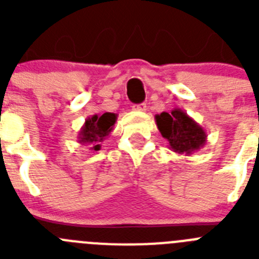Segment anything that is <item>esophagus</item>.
<instances>
[{"label":"esophagus","mask_w":259,"mask_h":259,"mask_svg":"<svg viewBox=\"0 0 259 259\" xmlns=\"http://www.w3.org/2000/svg\"><path fill=\"white\" fill-rule=\"evenodd\" d=\"M134 110H137V111H146V104L135 105Z\"/></svg>","instance_id":"esophagus-1"}]
</instances>
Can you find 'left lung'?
<instances>
[{
	"label": "left lung",
	"mask_w": 259,
	"mask_h": 259,
	"mask_svg": "<svg viewBox=\"0 0 259 259\" xmlns=\"http://www.w3.org/2000/svg\"><path fill=\"white\" fill-rule=\"evenodd\" d=\"M155 123L162 136L168 141V149L178 154H193L207 141L205 130L180 109L157 114Z\"/></svg>",
	"instance_id": "obj_1"
}]
</instances>
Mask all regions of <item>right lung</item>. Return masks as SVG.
I'll return each instance as SVG.
<instances>
[{
	"label": "right lung",
	"mask_w": 259,
	"mask_h": 259,
	"mask_svg": "<svg viewBox=\"0 0 259 259\" xmlns=\"http://www.w3.org/2000/svg\"><path fill=\"white\" fill-rule=\"evenodd\" d=\"M116 116L118 115L114 113H104L101 115L95 114L87 118L77 135V143L81 145H91L92 150L101 149V143L114 130Z\"/></svg>",
	"instance_id": "1"
}]
</instances>
